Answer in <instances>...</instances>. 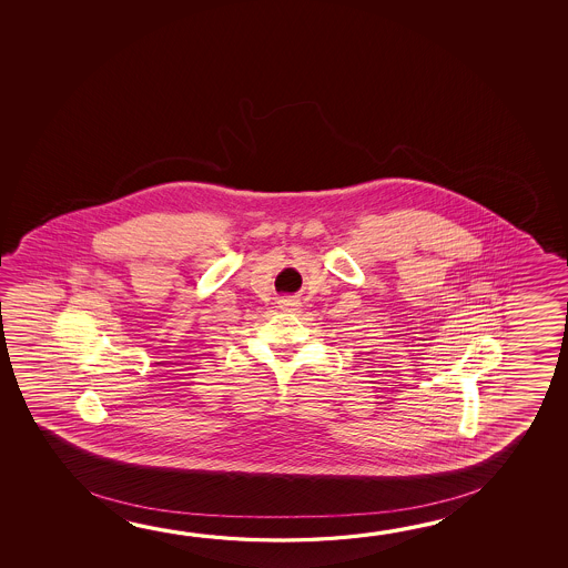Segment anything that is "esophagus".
Masks as SVG:
<instances>
[{
    "instance_id": "1",
    "label": "esophagus",
    "mask_w": 568,
    "mask_h": 568,
    "mask_svg": "<svg viewBox=\"0 0 568 568\" xmlns=\"http://www.w3.org/2000/svg\"><path fill=\"white\" fill-rule=\"evenodd\" d=\"M281 311L285 313H298L301 311V301L297 297H283L280 301Z\"/></svg>"
}]
</instances>
